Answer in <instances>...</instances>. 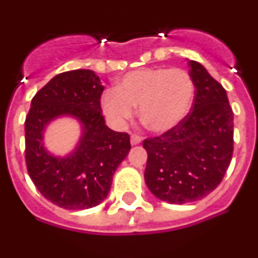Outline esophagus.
<instances>
[{
  "instance_id": "esophagus-1",
  "label": "esophagus",
  "mask_w": 258,
  "mask_h": 258,
  "mask_svg": "<svg viewBox=\"0 0 258 258\" xmlns=\"http://www.w3.org/2000/svg\"><path fill=\"white\" fill-rule=\"evenodd\" d=\"M141 142H142V138H141L140 136H132V137H131V143H132V146L140 145Z\"/></svg>"
}]
</instances>
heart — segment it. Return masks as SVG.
I'll return each mask as SVG.
<instances>
[{"mask_svg":"<svg viewBox=\"0 0 258 258\" xmlns=\"http://www.w3.org/2000/svg\"><path fill=\"white\" fill-rule=\"evenodd\" d=\"M195 98V84L179 68H141L118 80L115 90L101 98L104 115L121 126L131 120L133 108L146 129L154 133L172 131L187 116Z\"/></svg>","mask_w":258,"mask_h":258,"instance_id":"b5f03b06","label":"heart"}]
</instances>
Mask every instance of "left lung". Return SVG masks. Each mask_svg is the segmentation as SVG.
<instances>
[{"label":"left lung","instance_id":"obj_1","mask_svg":"<svg viewBox=\"0 0 258 258\" xmlns=\"http://www.w3.org/2000/svg\"><path fill=\"white\" fill-rule=\"evenodd\" d=\"M187 63L195 84L191 112L172 131L143 141L146 184L169 204L211 194L222 181L234 150V113L226 90L200 63Z\"/></svg>","mask_w":258,"mask_h":258}]
</instances>
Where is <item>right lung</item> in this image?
<instances>
[{"label":"right lung","instance_id":"obj_1","mask_svg":"<svg viewBox=\"0 0 258 258\" xmlns=\"http://www.w3.org/2000/svg\"><path fill=\"white\" fill-rule=\"evenodd\" d=\"M103 89L94 71L75 70L52 77L32 99L24 124L27 169L37 190L60 208L77 211L101 204L131 150L129 134L106 125ZM64 115L80 122L82 137L74 152L55 157L44 147V129Z\"/></svg>","mask_w":258,"mask_h":258}]
</instances>
